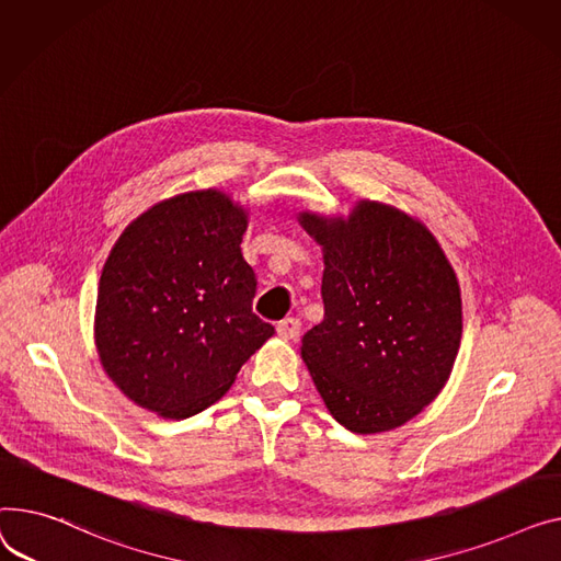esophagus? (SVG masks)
<instances>
[{"label": "esophagus", "mask_w": 561, "mask_h": 561, "mask_svg": "<svg viewBox=\"0 0 561 561\" xmlns=\"http://www.w3.org/2000/svg\"><path fill=\"white\" fill-rule=\"evenodd\" d=\"M276 333H278L283 340H296V337L301 335V321L296 319V317H287V319H283V321L278 323Z\"/></svg>", "instance_id": "34e87169"}]
</instances>
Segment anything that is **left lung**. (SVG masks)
Returning <instances> with one entry per match:
<instances>
[{"instance_id": "obj_1", "label": "left lung", "mask_w": 561, "mask_h": 561, "mask_svg": "<svg viewBox=\"0 0 561 561\" xmlns=\"http://www.w3.org/2000/svg\"><path fill=\"white\" fill-rule=\"evenodd\" d=\"M323 249V321L301 357L346 431L385 433L446 385L462 340V299L442 247L421 221L376 202L344 217L299 215Z\"/></svg>"}]
</instances>
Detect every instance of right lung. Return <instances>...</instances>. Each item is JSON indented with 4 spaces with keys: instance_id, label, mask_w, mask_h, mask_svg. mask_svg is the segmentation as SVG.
Listing matches in <instances>:
<instances>
[{
    "instance_id": "obj_1",
    "label": "right lung",
    "mask_w": 561,
    "mask_h": 561,
    "mask_svg": "<svg viewBox=\"0 0 561 561\" xmlns=\"http://www.w3.org/2000/svg\"><path fill=\"white\" fill-rule=\"evenodd\" d=\"M247 213L219 190L185 192L130 221L99 278L94 342L108 378L164 419L206 410L274 335L253 314Z\"/></svg>"
}]
</instances>
